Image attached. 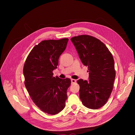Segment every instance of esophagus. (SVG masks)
Masks as SVG:
<instances>
[{"label":"esophagus","instance_id":"esophagus-1","mask_svg":"<svg viewBox=\"0 0 135 135\" xmlns=\"http://www.w3.org/2000/svg\"><path fill=\"white\" fill-rule=\"evenodd\" d=\"M76 82V80L75 79H71V83L72 84H74Z\"/></svg>","mask_w":135,"mask_h":135}]
</instances>
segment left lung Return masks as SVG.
<instances>
[{"instance_id": "1", "label": "left lung", "mask_w": 135, "mask_h": 135, "mask_svg": "<svg viewBox=\"0 0 135 135\" xmlns=\"http://www.w3.org/2000/svg\"><path fill=\"white\" fill-rule=\"evenodd\" d=\"M70 40L83 65L88 67L89 80L77 81L80 100L88 108H100L107 102L113 90L115 77L113 56L104 43L90 35H79Z\"/></svg>"}]
</instances>
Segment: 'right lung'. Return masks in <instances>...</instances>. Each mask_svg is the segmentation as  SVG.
I'll list each match as a JSON object with an SVG mask.
<instances>
[{
    "label": "right lung",
    "instance_id": "obj_1",
    "mask_svg": "<svg viewBox=\"0 0 135 135\" xmlns=\"http://www.w3.org/2000/svg\"><path fill=\"white\" fill-rule=\"evenodd\" d=\"M68 38L47 40L35 45L28 55L23 67L25 86L33 102L40 110L55 115L66 106L69 78L54 77L52 71L59 65L65 50Z\"/></svg>",
    "mask_w": 135,
    "mask_h": 135
}]
</instances>
